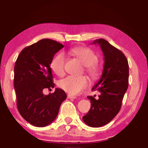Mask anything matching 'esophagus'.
Returning a JSON list of instances; mask_svg holds the SVG:
<instances>
[{
    "label": "esophagus",
    "mask_w": 148,
    "mask_h": 148,
    "mask_svg": "<svg viewBox=\"0 0 148 148\" xmlns=\"http://www.w3.org/2000/svg\"><path fill=\"white\" fill-rule=\"evenodd\" d=\"M67 98L68 99H75L76 97H75V96H73L71 95H67Z\"/></svg>",
    "instance_id": "obj_1"
}]
</instances>
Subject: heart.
<instances>
[{"label":"heart","mask_w":148,"mask_h":148,"mask_svg":"<svg viewBox=\"0 0 148 148\" xmlns=\"http://www.w3.org/2000/svg\"><path fill=\"white\" fill-rule=\"evenodd\" d=\"M70 52L81 61L85 65V70L90 77L93 80L97 79L101 75V69L97 65L98 57L91 49L87 47H74ZM65 56L59 53L53 59L51 68L59 76L65 73ZM88 79L85 76H68L59 82V87L63 91L71 95H77L88 85Z\"/></svg>","instance_id":"obj_1"}]
</instances>
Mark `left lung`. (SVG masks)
I'll return each mask as SVG.
<instances>
[{"label":"left lung","mask_w":148,"mask_h":148,"mask_svg":"<svg viewBox=\"0 0 148 148\" xmlns=\"http://www.w3.org/2000/svg\"><path fill=\"white\" fill-rule=\"evenodd\" d=\"M92 44L99 45L104 56L101 77L91 89L101 94L98 99L87 97L91 108L83 120L90 127H99L110 122L120 110L128 87L129 65L123 53L105 39H96Z\"/></svg>","instance_id":"obj_1"}]
</instances>
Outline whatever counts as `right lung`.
I'll list each match as a JSON object with an SVG mask.
<instances>
[{"label": "right lung", "mask_w": 148, "mask_h": 148, "mask_svg": "<svg viewBox=\"0 0 148 148\" xmlns=\"http://www.w3.org/2000/svg\"><path fill=\"white\" fill-rule=\"evenodd\" d=\"M63 47L55 40L42 39L23 49L16 61L14 87L17 108L21 116L36 127L52 123L67 98L60 88L47 95L42 93L44 89L55 87L50 65L55 53Z\"/></svg>", "instance_id": "1"}]
</instances>
